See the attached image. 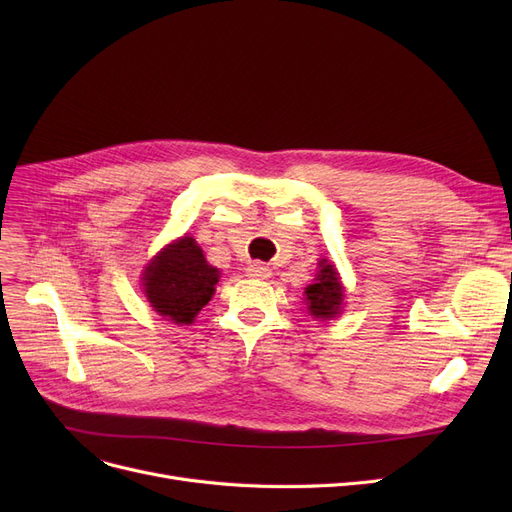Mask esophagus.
<instances>
[{
  "mask_svg": "<svg viewBox=\"0 0 512 512\" xmlns=\"http://www.w3.org/2000/svg\"><path fill=\"white\" fill-rule=\"evenodd\" d=\"M247 276L249 278H255V280H267L272 276V270L267 265H263V263H251L249 267H247Z\"/></svg>",
  "mask_w": 512,
  "mask_h": 512,
  "instance_id": "obj_1",
  "label": "esophagus"
}]
</instances>
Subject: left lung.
Listing matches in <instances>:
<instances>
[{
  "label": "left lung",
  "mask_w": 512,
  "mask_h": 512,
  "mask_svg": "<svg viewBox=\"0 0 512 512\" xmlns=\"http://www.w3.org/2000/svg\"><path fill=\"white\" fill-rule=\"evenodd\" d=\"M344 288L340 284V276L336 267L326 259L319 261V272L305 288V303L311 315L317 319H332L342 311Z\"/></svg>",
  "instance_id": "8db88e82"
}]
</instances>
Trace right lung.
Returning <instances> with one entry per match:
<instances>
[{
  "label": "right lung",
  "mask_w": 512,
  "mask_h": 512,
  "mask_svg": "<svg viewBox=\"0 0 512 512\" xmlns=\"http://www.w3.org/2000/svg\"><path fill=\"white\" fill-rule=\"evenodd\" d=\"M220 270L207 263L193 236H182L161 249L145 267L143 292L151 307L174 324H193L211 301Z\"/></svg>",
  "instance_id": "1"
}]
</instances>
